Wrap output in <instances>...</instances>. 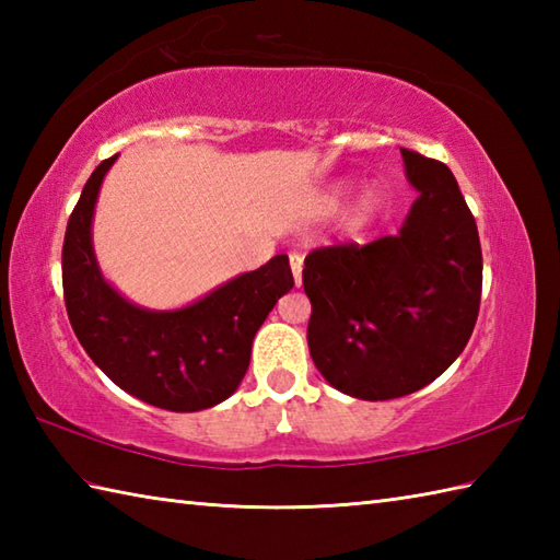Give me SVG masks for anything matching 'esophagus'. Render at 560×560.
Segmentation results:
<instances>
[{"label": "esophagus", "instance_id": "1", "mask_svg": "<svg viewBox=\"0 0 560 560\" xmlns=\"http://www.w3.org/2000/svg\"><path fill=\"white\" fill-rule=\"evenodd\" d=\"M291 271H293V279H295V287H301V271H303V257L299 253H291Z\"/></svg>", "mask_w": 560, "mask_h": 560}]
</instances>
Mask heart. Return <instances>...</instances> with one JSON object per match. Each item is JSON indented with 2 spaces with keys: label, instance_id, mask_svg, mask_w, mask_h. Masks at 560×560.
Listing matches in <instances>:
<instances>
[{
  "label": "heart",
  "instance_id": "obj_1",
  "mask_svg": "<svg viewBox=\"0 0 560 560\" xmlns=\"http://www.w3.org/2000/svg\"><path fill=\"white\" fill-rule=\"evenodd\" d=\"M339 199V192L335 195V197H331V201H337ZM375 195L373 192H365L363 197H361V205H359V213H361V217H365V213H371L373 209H375Z\"/></svg>",
  "mask_w": 560,
  "mask_h": 560
}]
</instances>
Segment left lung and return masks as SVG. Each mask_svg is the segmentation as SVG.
I'll use <instances>...</instances> for the list:
<instances>
[{"label": "left lung", "mask_w": 560, "mask_h": 560, "mask_svg": "<svg viewBox=\"0 0 560 560\" xmlns=\"http://www.w3.org/2000/svg\"><path fill=\"white\" fill-rule=\"evenodd\" d=\"M413 201L397 235L317 247L303 289L307 347L331 387L383 401L445 373L467 347L481 303L477 221L445 163L401 149Z\"/></svg>", "instance_id": "8db88e82"}]
</instances>
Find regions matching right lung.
Wrapping results in <instances>:
<instances>
[{"label": "right lung", "mask_w": 560, "mask_h": 560, "mask_svg": "<svg viewBox=\"0 0 560 560\" xmlns=\"http://www.w3.org/2000/svg\"><path fill=\"white\" fill-rule=\"evenodd\" d=\"M115 159L91 173L67 223L62 289L71 329L91 361L129 395L168 411L209 409L241 385L257 329L293 289L289 257H271L183 311L132 305L105 283L91 245L93 207Z\"/></svg>", "instance_id": "1"}]
</instances>
